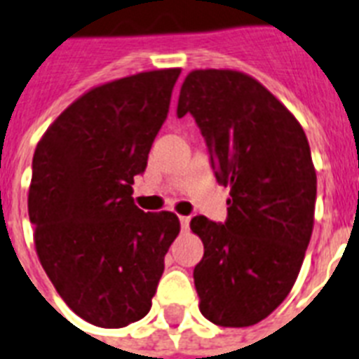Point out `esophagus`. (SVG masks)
<instances>
[{
    "instance_id": "esophagus-1",
    "label": "esophagus",
    "mask_w": 359,
    "mask_h": 359,
    "mask_svg": "<svg viewBox=\"0 0 359 359\" xmlns=\"http://www.w3.org/2000/svg\"><path fill=\"white\" fill-rule=\"evenodd\" d=\"M180 226H182V229H188L190 228V216H180Z\"/></svg>"
}]
</instances>
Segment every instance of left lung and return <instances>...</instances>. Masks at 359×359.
I'll return each instance as SVG.
<instances>
[{
	"mask_svg": "<svg viewBox=\"0 0 359 359\" xmlns=\"http://www.w3.org/2000/svg\"><path fill=\"white\" fill-rule=\"evenodd\" d=\"M203 133L216 179L229 186L228 220L191 218L203 241L194 269L199 311L212 324L267 318L294 288L314 226L316 171L294 114L243 71L194 69L177 114Z\"/></svg>",
	"mask_w": 359,
	"mask_h": 359,
	"instance_id": "obj_1",
	"label": "left lung"
}]
</instances>
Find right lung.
Segmentation results:
<instances>
[{
    "label": "right lung",
    "mask_w": 359,
    "mask_h": 359,
    "mask_svg": "<svg viewBox=\"0 0 359 359\" xmlns=\"http://www.w3.org/2000/svg\"><path fill=\"white\" fill-rule=\"evenodd\" d=\"M179 75V67L143 71L90 88L35 149L27 194L35 250L67 307L97 327L147 316L180 231L175 212H143L131 198Z\"/></svg>",
    "instance_id": "1"
}]
</instances>
